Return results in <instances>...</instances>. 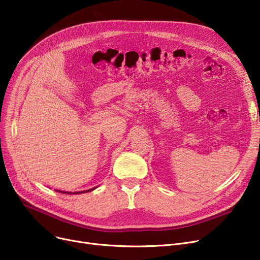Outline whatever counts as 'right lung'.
Returning a JSON list of instances; mask_svg holds the SVG:
<instances>
[{
  "label": "right lung",
  "mask_w": 260,
  "mask_h": 260,
  "mask_svg": "<svg viewBox=\"0 0 260 260\" xmlns=\"http://www.w3.org/2000/svg\"><path fill=\"white\" fill-rule=\"evenodd\" d=\"M92 189H94V187L93 188H90V189H88V190H85V192H90V190H92ZM58 192H61V190H58ZM84 192V190H83ZM83 192H76V193H74V194H81V193H83ZM61 193H67V194H72V193H70V192H61Z\"/></svg>",
  "instance_id": "add662e5"
}]
</instances>
